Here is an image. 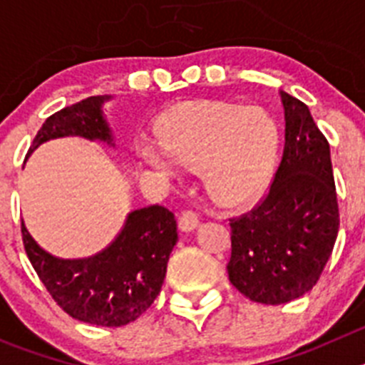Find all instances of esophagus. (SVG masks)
Listing matches in <instances>:
<instances>
[{"instance_id":"obj_1","label":"esophagus","mask_w":365,"mask_h":365,"mask_svg":"<svg viewBox=\"0 0 365 365\" xmlns=\"http://www.w3.org/2000/svg\"><path fill=\"white\" fill-rule=\"evenodd\" d=\"M177 225L182 232H192L199 227V217L195 212L192 210H182L177 217Z\"/></svg>"}]
</instances>
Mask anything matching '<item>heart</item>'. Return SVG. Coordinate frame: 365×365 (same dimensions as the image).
Returning a JSON list of instances; mask_svg holds the SVG:
<instances>
[{
    "instance_id": "heart-1",
    "label": "heart",
    "mask_w": 365,
    "mask_h": 365,
    "mask_svg": "<svg viewBox=\"0 0 365 365\" xmlns=\"http://www.w3.org/2000/svg\"><path fill=\"white\" fill-rule=\"evenodd\" d=\"M279 130L261 109L201 102L175 113L160 131V143L138 144V157L159 175L173 179L175 164L202 170L208 193L219 205L257 197L278 159Z\"/></svg>"
}]
</instances>
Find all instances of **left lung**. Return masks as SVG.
<instances>
[{
	"label": "left lung",
	"instance_id": "8db88e82",
	"mask_svg": "<svg viewBox=\"0 0 365 365\" xmlns=\"http://www.w3.org/2000/svg\"><path fill=\"white\" fill-rule=\"evenodd\" d=\"M285 148L252 210L228 219L232 285L248 299L282 305L320 279L340 227L327 138L302 100L282 91Z\"/></svg>",
	"mask_w": 365,
	"mask_h": 365
}]
</instances>
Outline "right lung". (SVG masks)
Wrapping results in <instances>:
<instances>
[{
  "mask_svg": "<svg viewBox=\"0 0 365 365\" xmlns=\"http://www.w3.org/2000/svg\"><path fill=\"white\" fill-rule=\"evenodd\" d=\"M111 96H89L51 115L29 153L51 138L80 135L113 144L102 104ZM21 237L32 269L54 302L74 320L102 327L135 322L159 296L170 254L177 243V222L159 205L128 214L118 235L102 252L83 259L51 256L32 240L21 221Z\"/></svg>",
  "mask_w": 365,
  "mask_h": 365,
  "instance_id": "1",
  "label": "right lung"
}]
</instances>
